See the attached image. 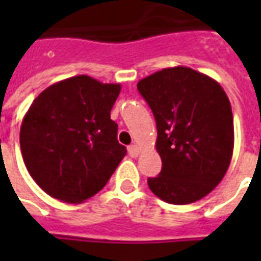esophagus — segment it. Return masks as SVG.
Wrapping results in <instances>:
<instances>
[{"mask_svg": "<svg viewBox=\"0 0 261 261\" xmlns=\"http://www.w3.org/2000/svg\"><path fill=\"white\" fill-rule=\"evenodd\" d=\"M128 153H130L131 158H137L140 155V148L137 147V145H130L128 147Z\"/></svg>", "mask_w": 261, "mask_h": 261, "instance_id": "34e87169", "label": "esophagus"}]
</instances>
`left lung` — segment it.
Here are the masks:
<instances>
[{
  "mask_svg": "<svg viewBox=\"0 0 261 261\" xmlns=\"http://www.w3.org/2000/svg\"><path fill=\"white\" fill-rule=\"evenodd\" d=\"M156 121L162 170L148 179L169 204L198 201L217 187L233 152V116L222 86L189 67L164 68L137 84Z\"/></svg>",
  "mask_w": 261,
  "mask_h": 261,
  "instance_id": "1",
  "label": "left lung"
}]
</instances>
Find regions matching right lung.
Listing matches in <instances>:
<instances>
[{
  "label": "right lung",
  "mask_w": 261,
  "mask_h": 261,
  "mask_svg": "<svg viewBox=\"0 0 261 261\" xmlns=\"http://www.w3.org/2000/svg\"><path fill=\"white\" fill-rule=\"evenodd\" d=\"M120 89V84L76 75L33 100L20 125V151L28 172L48 196L82 202L113 175L127 153L110 119Z\"/></svg>",
  "instance_id": "right-lung-1"
}]
</instances>
